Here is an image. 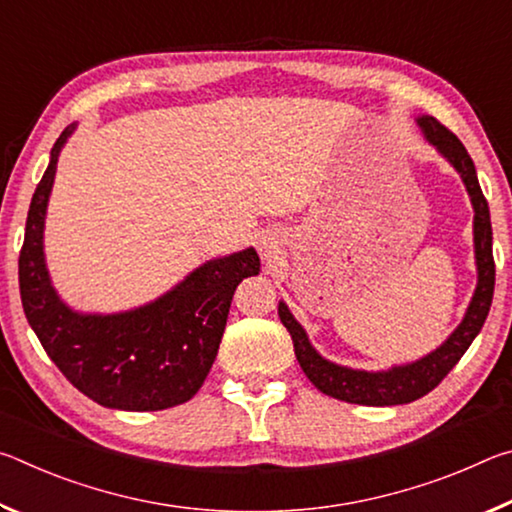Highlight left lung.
Segmentation results:
<instances>
[{"label": "left lung", "mask_w": 512, "mask_h": 512, "mask_svg": "<svg viewBox=\"0 0 512 512\" xmlns=\"http://www.w3.org/2000/svg\"><path fill=\"white\" fill-rule=\"evenodd\" d=\"M427 140L454 164V169L461 173L467 192L472 196L474 205V246H476V266H479V284H476L474 298L467 307L463 323L458 325L456 332L440 345L429 357L411 363V366H400L388 372H363L341 368L336 363L325 361L320 354L311 348L307 341L305 329H302L296 318L289 314L284 302L277 307L282 325L289 329L293 350H296L298 363L305 375L309 377L320 393H325L334 400L363 404V406H395L409 404L420 400L422 395L433 391L440 381L447 377L458 359L463 357L465 350L470 348L476 334L488 318L492 305V293H495V257H492V225L488 201L481 192L479 178L470 155H467L461 140L449 131L447 126L440 124L433 117L418 119Z\"/></svg>", "instance_id": "1"}]
</instances>
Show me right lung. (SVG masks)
I'll use <instances>...</instances> for the list:
<instances>
[{
  "instance_id": "right-lung-1",
  "label": "right lung",
  "mask_w": 512,
  "mask_h": 512,
  "mask_svg": "<svg viewBox=\"0 0 512 512\" xmlns=\"http://www.w3.org/2000/svg\"><path fill=\"white\" fill-rule=\"evenodd\" d=\"M69 133L72 128L58 137L31 198L17 262L24 314L69 384L97 404L121 411H160L183 404L203 386L237 284L257 275L259 257L248 248L207 262L167 296L128 314H74L58 300L42 255V228L58 151Z\"/></svg>"
}]
</instances>
